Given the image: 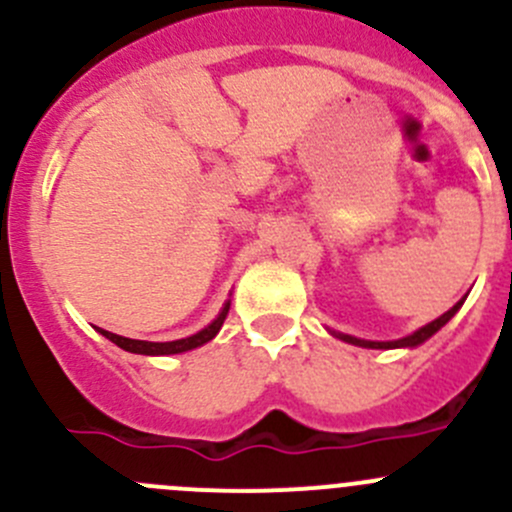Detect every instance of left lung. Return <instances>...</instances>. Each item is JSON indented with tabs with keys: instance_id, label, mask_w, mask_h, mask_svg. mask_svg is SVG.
Returning <instances> with one entry per match:
<instances>
[{
	"instance_id": "8db88e82",
	"label": "left lung",
	"mask_w": 512,
	"mask_h": 512,
	"mask_svg": "<svg viewBox=\"0 0 512 512\" xmlns=\"http://www.w3.org/2000/svg\"><path fill=\"white\" fill-rule=\"evenodd\" d=\"M463 306V301H458L455 303L453 308H450V311H445L443 316L440 318H435V321H430L428 326H423V328H418L416 333H413V336H406V338H401V341H386V343H381V341H361V338H353V336H343V333H336L338 338H341V341H346V343H353V346H363V348H403V346H421L423 341H428L430 336H433L435 331H440V328L445 326V323L450 321V318L455 316V313H458V308Z\"/></svg>"
}]
</instances>
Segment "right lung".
I'll list each match as a JSON object with an SVG mask.
<instances>
[{"mask_svg": "<svg viewBox=\"0 0 512 512\" xmlns=\"http://www.w3.org/2000/svg\"><path fill=\"white\" fill-rule=\"evenodd\" d=\"M229 306H231V301H226L219 316H216L214 321H211L209 326L204 328V331L194 333V336H189V338H181V341H169V343L134 341V338L116 336V333L104 331V328H99V333H101V336L109 338L111 343H116L119 348L129 351V353H141V356H171V353H184V351H191V348H199V346H204V343H209L211 338L219 333V328L224 326V318H226V313H229Z\"/></svg>", "mask_w": 512, "mask_h": 512, "instance_id": "1", "label": "right lung"}]
</instances>
